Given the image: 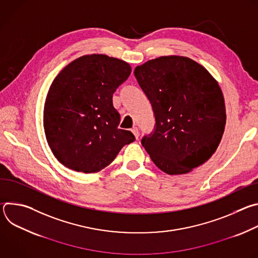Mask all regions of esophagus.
Instances as JSON below:
<instances>
[{
	"label": "esophagus",
	"instance_id": "esophagus-1",
	"mask_svg": "<svg viewBox=\"0 0 258 258\" xmlns=\"http://www.w3.org/2000/svg\"><path fill=\"white\" fill-rule=\"evenodd\" d=\"M132 133L135 135V137H136V139H138L139 138V136H140V134H139V130H138V127H133V130H132Z\"/></svg>",
	"mask_w": 258,
	"mask_h": 258
}]
</instances>
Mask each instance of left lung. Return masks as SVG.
I'll list each match as a JSON object with an SVG mask.
<instances>
[{"label": "left lung", "instance_id": "left-lung-1", "mask_svg": "<svg viewBox=\"0 0 258 258\" xmlns=\"http://www.w3.org/2000/svg\"><path fill=\"white\" fill-rule=\"evenodd\" d=\"M149 99L154 131L141 143L167 174L190 172L216 151L226 126L222 90L205 67L183 56H162L135 68Z\"/></svg>", "mask_w": 258, "mask_h": 258}]
</instances>
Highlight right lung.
<instances>
[{
  "mask_svg": "<svg viewBox=\"0 0 258 258\" xmlns=\"http://www.w3.org/2000/svg\"><path fill=\"white\" fill-rule=\"evenodd\" d=\"M131 72L122 60L93 54L73 60L55 78L45 102L44 128L54 156L64 166L98 172L136 140L130 131L118 128L120 115L112 102Z\"/></svg>",
  "mask_w": 258,
  "mask_h": 258,
  "instance_id": "add662e5",
  "label": "right lung"
}]
</instances>
